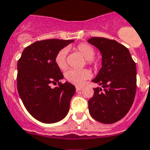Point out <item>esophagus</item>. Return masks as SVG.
Instances as JSON below:
<instances>
[{
	"instance_id": "obj_1",
	"label": "esophagus",
	"mask_w": 150,
	"mask_h": 150,
	"mask_svg": "<svg viewBox=\"0 0 150 150\" xmlns=\"http://www.w3.org/2000/svg\"><path fill=\"white\" fill-rule=\"evenodd\" d=\"M81 88H82V87H81V86H76V87H75L76 91H79L81 90Z\"/></svg>"
}]
</instances>
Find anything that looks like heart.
<instances>
[{
    "instance_id": "1",
    "label": "heart",
    "mask_w": 150,
    "mask_h": 150,
    "mask_svg": "<svg viewBox=\"0 0 150 150\" xmlns=\"http://www.w3.org/2000/svg\"><path fill=\"white\" fill-rule=\"evenodd\" d=\"M75 50L81 54L85 59L87 60V63L90 65H94L96 64L94 60V56L95 54L94 49L92 46L88 43L79 44ZM66 55H67V50L62 49L58 52L55 57V62L59 69L64 70L67 67L66 63ZM65 79L68 81L75 85H82L87 79L91 77V73L87 69L83 70H75V69H70L65 72Z\"/></svg>"
}]
</instances>
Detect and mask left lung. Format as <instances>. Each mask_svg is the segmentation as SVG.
Instances as JSON below:
<instances>
[{"label": "left lung", "mask_w": 150, "mask_h": 150, "mask_svg": "<svg viewBox=\"0 0 150 150\" xmlns=\"http://www.w3.org/2000/svg\"><path fill=\"white\" fill-rule=\"evenodd\" d=\"M102 56V66L92 81L102 87L94 89L88 100L91 116L103 124H114L131 108L137 90V67L127 47L116 40L92 37L88 40Z\"/></svg>", "instance_id": "8db88e82"}]
</instances>
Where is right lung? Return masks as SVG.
Here are the masks:
<instances>
[{"label": "right lung", "instance_id": "1", "mask_svg": "<svg viewBox=\"0 0 150 150\" xmlns=\"http://www.w3.org/2000/svg\"><path fill=\"white\" fill-rule=\"evenodd\" d=\"M74 40L57 39L36 41L23 50L17 62V90L27 111L39 121L53 124L67 115L70 100L75 93L71 83L63 79L55 62L59 50ZM59 87L52 89L51 83Z\"/></svg>", "mask_w": 150, "mask_h": 150}]
</instances>
